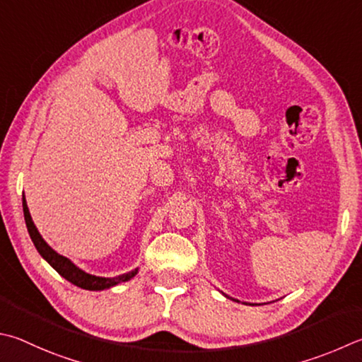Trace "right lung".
Wrapping results in <instances>:
<instances>
[{
  "label": "right lung",
  "mask_w": 362,
  "mask_h": 362,
  "mask_svg": "<svg viewBox=\"0 0 362 362\" xmlns=\"http://www.w3.org/2000/svg\"><path fill=\"white\" fill-rule=\"evenodd\" d=\"M23 215H25V223H26V228H28L30 238L39 252V255H41L42 258L47 261L58 274L62 275V277L71 281L72 285L83 288V290H90V291H101V290H106V288L122 284V281H128L129 279H133L137 274V269H134V271H131L128 274H122V275H118V277L106 279V277H96V275L83 272L82 269H78L77 266L72 264L68 258H64V256L58 255L55 250H52L47 245V242L42 239V235L39 234V231L35 226V223H33V220H31V215H30L28 206H26L25 196H23Z\"/></svg>",
  "instance_id": "right-lung-1"
}]
</instances>
